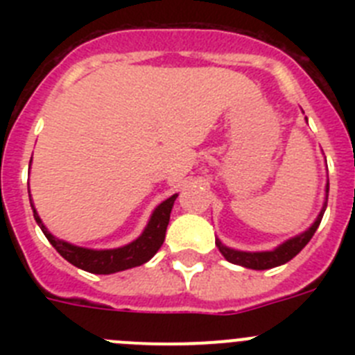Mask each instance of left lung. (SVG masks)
Listing matches in <instances>:
<instances>
[{
    "label": "left lung",
    "instance_id": "left-lung-1",
    "mask_svg": "<svg viewBox=\"0 0 355 355\" xmlns=\"http://www.w3.org/2000/svg\"><path fill=\"white\" fill-rule=\"evenodd\" d=\"M327 196H329V183H327ZM325 208H327V202L324 205L322 211H320L318 218L315 220V224L311 227L304 231L299 236L291 238V240L284 241L283 245H279L275 250H268V252H241V250H233L227 249L225 245H222L220 241L216 240V245L218 250L222 252L225 259L229 263H234V265L245 266V268H252V270H266V268H274V266L284 265L290 259H293L304 247L307 245V241L311 240L315 231L318 229L320 222H322V216H324Z\"/></svg>",
    "mask_w": 355,
    "mask_h": 355
}]
</instances>
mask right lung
Returning a JSON list of instances; mask_svg holds the SVG:
<instances>
[{"mask_svg": "<svg viewBox=\"0 0 355 355\" xmlns=\"http://www.w3.org/2000/svg\"><path fill=\"white\" fill-rule=\"evenodd\" d=\"M28 193H30V190H28ZM175 197H178V193L168 197L167 200H163L162 205L155 209L146 231L137 240L131 241L130 245L110 250L83 249V247L71 245L67 241L58 240L42 224L33 205H31V209H33V216H35L37 224L42 229V233L46 234L49 243L71 265L78 266L81 270L90 272V274H115V272L128 270V268H133V266L144 265V263L149 261L158 252L163 240H165V231H167L168 220H171V211L172 206H174Z\"/></svg>", "mask_w": 355, "mask_h": 355, "instance_id": "right-lung-1", "label": "right lung"}]
</instances>
